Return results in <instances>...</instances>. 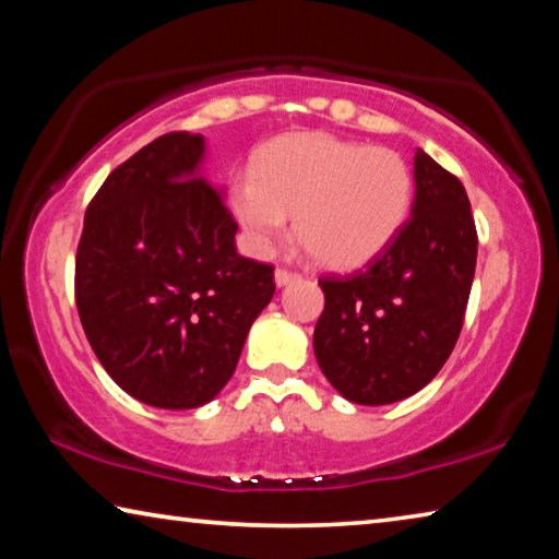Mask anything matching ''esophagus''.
Returning a JSON list of instances; mask_svg holds the SVG:
<instances>
[{"instance_id":"obj_1","label":"esophagus","mask_w":559,"mask_h":559,"mask_svg":"<svg viewBox=\"0 0 559 559\" xmlns=\"http://www.w3.org/2000/svg\"><path fill=\"white\" fill-rule=\"evenodd\" d=\"M300 276L298 273H293V271H286V269H276V286L278 288H283V286H288V283H296Z\"/></svg>"}]
</instances>
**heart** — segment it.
I'll use <instances>...</instances> for the list:
<instances>
[{"label": "heart", "instance_id": "obj_1", "mask_svg": "<svg viewBox=\"0 0 559 559\" xmlns=\"http://www.w3.org/2000/svg\"><path fill=\"white\" fill-rule=\"evenodd\" d=\"M412 194V173L394 150L293 132L259 150L251 177L231 182L229 206L257 251H271L293 216L302 246L323 266L349 271L394 241Z\"/></svg>", "mask_w": 559, "mask_h": 559}]
</instances>
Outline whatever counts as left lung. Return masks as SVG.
Returning a JSON list of instances; mask_svg holds the SVG:
<instances>
[{
  "label": "left lung",
  "mask_w": 559,
  "mask_h": 559,
  "mask_svg": "<svg viewBox=\"0 0 559 559\" xmlns=\"http://www.w3.org/2000/svg\"><path fill=\"white\" fill-rule=\"evenodd\" d=\"M466 189L419 147L412 216L386 249L347 276H323L313 349L347 402L380 406L427 386L456 345L476 271Z\"/></svg>",
  "instance_id": "1"
}]
</instances>
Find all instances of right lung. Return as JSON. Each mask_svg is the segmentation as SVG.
<instances>
[{
    "label": "right lung",
    "mask_w": 559,
    "mask_h": 559,
    "mask_svg": "<svg viewBox=\"0 0 559 559\" xmlns=\"http://www.w3.org/2000/svg\"><path fill=\"white\" fill-rule=\"evenodd\" d=\"M206 143L167 132L112 169L88 204L75 306L122 392L197 409L231 380L273 298V266L236 251L224 189L202 173Z\"/></svg>",
    "instance_id": "add662e5"
}]
</instances>
